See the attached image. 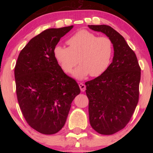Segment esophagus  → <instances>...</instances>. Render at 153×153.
Masks as SVG:
<instances>
[{
  "instance_id": "esophagus-1",
  "label": "esophagus",
  "mask_w": 153,
  "mask_h": 153,
  "mask_svg": "<svg viewBox=\"0 0 153 153\" xmlns=\"http://www.w3.org/2000/svg\"><path fill=\"white\" fill-rule=\"evenodd\" d=\"M79 85V88H80L81 92H84L85 91V88H86V86H85V84H83V83H80Z\"/></svg>"
}]
</instances>
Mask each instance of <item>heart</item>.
<instances>
[{
    "mask_svg": "<svg viewBox=\"0 0 153 153\" xmlns=\"http://www.w3.org/2000/svg\"><path fill=\"white\" fill-rule=\"evenodd\" d=\"M67 44L68 47L56 46L53 56L65 73H70L77 62L80 63L72 72L74 78L81 80L89 74L99 76L109 66L114 46L108 37H97L90 31L81 30L69 38Z\"/></svg>",
    "mask_w": 153,
    "mask_h": 153,
    "instance_id": "1",
    "label": "heart"
}]
</instances>
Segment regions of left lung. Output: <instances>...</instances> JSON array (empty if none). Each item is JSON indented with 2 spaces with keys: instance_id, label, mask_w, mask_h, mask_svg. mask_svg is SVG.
<instances>
[{
  "instance_id": "1",
  "label": "left lung",
  "mask_w": 153,
  "mask_h": 153,
  "mask_svg": "<svg viewBox=\"0 0 153 153\" xmlns=\"http://www.w3.org/2000/svg\"><path fill=\"white\" fill-rule=\"evenodd\" d=\"M111 39L114 57L103 74L87 81L89 120L93 129L111 135L126 126L139 101L141 68L124 37L106 25H88Z\"/></svg>"
}]
</instances>
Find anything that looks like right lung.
Masks as SVG:
<instances>
[{
  "instance_id": "right-lung-1",
  "label": "right lung",
  "mask_w": 153,
  "mask_h": 153,
  "mask_svg": "<svg viewBox=\"0 0 153 153\" xmlns=\"http://www.w3.org/2000/svg\"><path fill=\"white\" fill-rule=\"evenodd\" d=\"M74 26L49 28L33 37L21 51L14 68L16 91L23 116L30 126L53 134L64 126L80 88L63 72L53 56L60 38Z\"/></svg>"
}]
</instances>
